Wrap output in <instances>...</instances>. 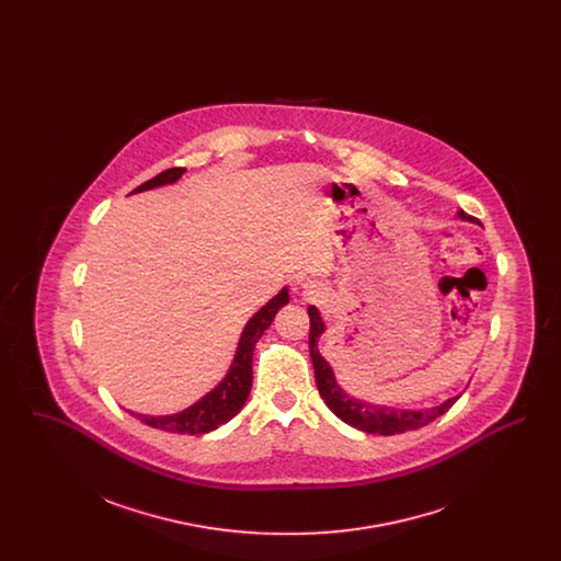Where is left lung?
Wrapping results in <instances>:
<instances>
[{
    "instance_id": "obj_1",
    "label": "left lung",
    "mask_w": 561,
    "mask_h": 561,
    "mask_svg": "<svg viewBox=\"0 0 561 561\" xmlns=\"http://www.w3.org/2000/svg\"><path fill=\"white\" fill-rule=\"evenodd\" d=\"M458 218L480 225L478 218H473L462 210L458 213ZM309 320H311L309 351H311V362H313L316 382L320 389L321 400L325 401V405L351 427L359 428L364 433H378V435H398L405 431H414V428L425 427L437 416L446 414L453 408L454 401L460 398V396H454L450 400H446L439 405H433V408H425V410H400V408H389V405H376V403H368V401L348 396L347 391L339 385L332 366L321 357L320 348H318V341H320L325 325H323L316 305L309 307Z\"/></svg>"
}]
</instances>
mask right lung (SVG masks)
Listing matches in <instances>:
<instances>
[{
  "label": "right lung",
  "instance_id": "obj_1",
  "mask_svg": "<svg viewBox=\"0 0 561 561\" xmlns=\"http://www.w3.org/2000/svg\"><path fill=\"white\" fill-rule=\"evenodd\" d=\"M183 174H185V168H170V170L158 174L156 179H151V181L142 183L140 187L134 188L133 193L172 185ZM288 302H290L288 288H282L277 296H273L265 307H261L248 320L243 332H241L238 351L233 355V362L225 374V378L214 387L213 391H208L202 400L195 401L193 405H188L176 414H163V416L138 414V412H130V410L128 412L149 427L170 431V433H188V435L210 433L214 428L229 423L240 412L243 403L248 400V396H250L254 347H256L259 339L263 336V332L271 325L273 318L277 316V311Z\"/></svg>",
  "mask_w": 561,
  "mask_h": 561
}]
</instances>
